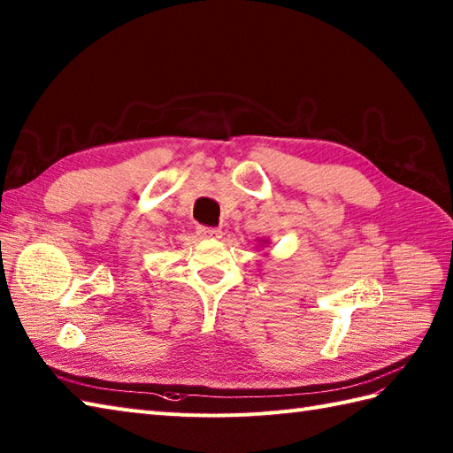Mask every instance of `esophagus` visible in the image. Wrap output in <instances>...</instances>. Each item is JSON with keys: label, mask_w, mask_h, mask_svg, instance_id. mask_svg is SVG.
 Instances as JSON below:
<instances>
[{"label": "esophagus", "mask_w": 453, "mask_h": 453, "mask_svg": "<svg viewBox=\"0 0 453 453\" xmlns=\"http://www.w3.org/2000/svg\"><path fill=\"white\" fill-rule=\"evenodd\" d=\"M198 234L202 237H214V239H218V237H221V229H218V227H198Z\"/></svg>", "instance_id": "1"}]
</instances>
